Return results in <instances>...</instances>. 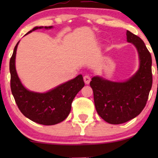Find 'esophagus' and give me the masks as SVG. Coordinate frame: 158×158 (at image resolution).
Returning a JSON list of instances; mask_svg holds the SVG:
<instances>
[{"label": "esophagus", "instance_id": "esophagus-1", "mask_svg": "<svg viewBox=\"0 0 158 158\" xmlns=\"http://www.w3.org/2000/svg\"><path fill=\"white\" fill-rule=\"evenodd\" d=\"M83 80H84V82H85V84H89L90 81V77L88 75H86L83 77Z\"/></svg>", "mask_w": 158, "mask_h": 158}]
</instances>
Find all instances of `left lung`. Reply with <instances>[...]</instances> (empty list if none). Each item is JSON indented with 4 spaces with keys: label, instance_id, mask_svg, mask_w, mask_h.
Here are the masks:
<instances>
[{
    "label": "left lung",
    "instance_id": "obj_1",
    "mask_svg": "<svg viewBox=\"0 0 158 158\" xmlns=\"http://www.w3.org/2000/svg\"><path fill=\"white\" fill-rule=\"evenodd\" d=\"M127 42L137 49L139 68L128 81L112 82L96 76L90 85L94 91L96 109L98 115L111 124H120L141 113L148 101L152 85V57L143 41L129 31Z\"/></svg>",
    "mask_w": 158,
    "mask_h": 158
}]
</instances>
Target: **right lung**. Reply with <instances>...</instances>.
<instances>
[{
    "mask_svg": "<svg viewBox=\"0 0 158 158\" xmlns=\"http://www.w3.org/2000/svg\"><path fill=\"white\" fill-rule=\"evenodd\" d=\"M43 27H36L28 34ZM51 29L52 27H45ZM19 42L14 47L10 57V89L17 106L26 117L43 125H54L62 122L68 117L71 110L73 99L84 87L82 75L61 84L54 89L44 94L30 91L21 83L16 70L15 59Z\"/></svg>",
    "mask_w": 158,
    "mask_h": 158,
    "instance_id": "add662e5",
    "label": "right lung"
}]
</instances>
